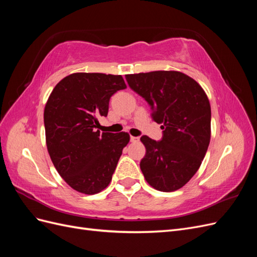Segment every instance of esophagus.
I'll use <instances>...</instances> for the list:
<instances>
[{
    "label": "esophagus",
    "instance_id": "34e87169",
    "mask_svg": "<svg viewBox=\"0 0 257 257\" xmlns=\"http://www.w3.org/2000/svg\"><path fill=\"white\" fill-rule=\"evenodd\" d=\"M131 142H132V143H138V142H139V137L131 136Z\"/></svg>",
    "mask_w": 257,
    "mask_h": 257
}]
</instances>
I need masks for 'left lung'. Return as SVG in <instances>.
Wrapping results in <instances>:
<instances>
[{"label": "left lung", "instance_id": "left-lung-1", "mask_svg": "<svg viewBox=\"0 0 257 257\" xmlns=\"http://www.w3.org/2000/svg\"><path fill=\"white\" fill-rule=\"evenodd\" d=\"M130 88L149 104L162 124L160 142L141 141L146 155L141 169L147 182L162 192L179 190L196 174L211 136V108L203 88L188 75L157 71L125 75Z\"/></svg>", "mask_w": 257, "mask_h": 257}]
</instances>
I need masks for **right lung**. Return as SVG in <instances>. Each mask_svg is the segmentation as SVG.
<instances>
[{
	"label": "right lung",
	"instance_id": "1",
	"mask_svg": "<svg viewBox=\"0 0 257 257\" xmlns=\"http://www.w3.org/2000/svg\"><path fill=\"white\" fill-rule=\"evenodd\" d=\"M126 88L121 75L75 73L62 79L44 110L46 144L64 181L83 194H96L110 183L127 133L95 131L107 116L110 97Z\"/></svg>",
	"mask_w": 257,
	"mask_h": 257
}]
</instances>
